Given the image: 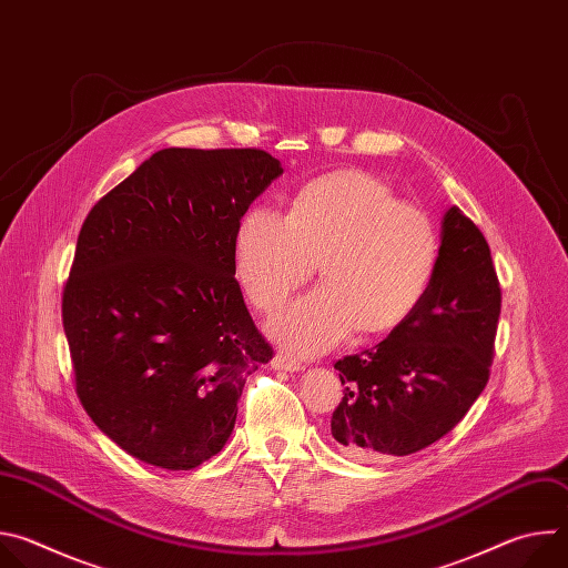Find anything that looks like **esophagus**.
Masks as SVG:
<instances>
[{"label": "esophagus", "mask_w": 568, "mask_h": 568, "mask_svg": "<svg viewBox=\"0 0 568 568\" xmlns=\"http://www.w3.org/2000/svg\"><path fill=\"white\" fill-rule=\"evenodd\" d=\"M272 366H274L276 371H290V373L303 371V364H301L298 359H294V357L285 355V353H278V355L272 359Z\"/></svg>", "instance_id": "esophagus-1"}]
</instances>
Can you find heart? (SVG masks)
<instances>
[{"instance_id":"obj_1","label":"heart","mask_w":568,"mask_h":568,"mask_svg":"<svg viewBox=\"0 0 568 568\" xmlns=\"http://www.w3.org/2000/svg\"><path fill=\"white\" fill-rule=\"evenodd\" d=\"M316 263L323 285L270 323L274 339L301 355L326 353L355 331L379 337L399 328L432 285L438 235L420 209L364 171L307 182L285 215L265 206L242 215L235 276L256 310H278Z\"/></svg>"}]
</instances>
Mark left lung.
Returning a JSON list of instances; mask_svg holds the SVG:
<instances>
[{
	"instance_id": "1",
	"label": "left lung",
	"mask_w": 568,
	"mask_h": 568,
	"mask_svg": "<svg viewBox=\"0 0 568 568\" xmlns=\"http://www.w3.org/2000/svg\"><path fill=\"white\" fill-rule=\"evenodd\" d=\"M501 287L488 240L452 206L418 310L375 348L335 364L344 397L331 420L357 460L409 456L449 434L490 379Z\"/></svg>"
}]
</instances>
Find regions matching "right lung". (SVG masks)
I'll use <instances>...</instances> for the list:
<instances>
[{
  "label": "right lung",
  "mask_w": 568,
  "mask_h": 568,
  "mask_svg": "<svg viewBox=\"0 0 568 568\" xmlns=\"http://www.w3.org/2000/svg\"><path fill=\"white\" fill-rule=\"evenodd\" d=\"M283 175L256 148H166L90 211L62 292L75 393L130 456L193 469L229 440L272 346L235 281V233Z\"/></svg>",
  "instance_id": "obj_1"
}]
</instances>
